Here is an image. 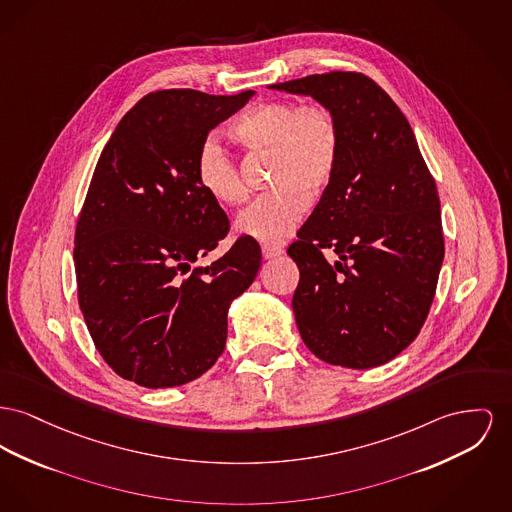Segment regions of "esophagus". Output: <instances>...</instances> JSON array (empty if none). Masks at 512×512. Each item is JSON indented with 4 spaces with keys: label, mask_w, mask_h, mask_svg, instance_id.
<instances>
[{
    "label": "esophagus",
    "mask_w": 512,
    "mask_h": 512,
    "mask_svg": "<svg viewBox=\"0 0 512 512\" xmlns=\"http://www.w3.org/2000/svg\"><path fill=\"white\" fill-rule=\"evenodd\" d=\"M282 247H278V245H263V257L265 259H272V257H278V255H282Z\"/></svg>",
    "instance_id": "34e87169"
}]
</instances>
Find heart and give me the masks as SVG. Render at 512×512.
<instances>
[{
	"label": "heart",
	"mask_w": 512,
	"mask_h": 512,
	"mask_svg": "<svg viewBox=\"0 0 512 512\" xmlns=\"http://www.w3.org/2000/svg\"><path fill=\"white\" fill-rule=\"evenodd\" d=\"M230 131L247 151H272L271 183L276 185L241 212L236 228L265 245H280L307 214L304 189L319 193L331 183L340 156L338 120L319 102L267 98L241 112ZM195 178L218 205L238 207L247 199L234 158L214 139L199 147Z\"/></svg>",
	"instance_id": "b5f03b06"
}]
</instances>
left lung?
Listing matches in <instances>:
<instances>
[{
	"mask_svg": "<svg viewBox=\"0 0 512 512\" xmlns=\"http://www.w3.org/2000/svg\"><path fill=\"white\" fill-rule=\"evenodd\" d=\"M271 89L313 96L340 125L336 172L288 247L301 340L332 365H383L416 340L435 298L445 257L435 180L410 123L367 75L329 71Z\"/></svg>",
	"mask_w": 512,
	"mask_h": 512,
	"instance_id": "left-lung-1",
	"label": "left lung"
}]
</instances>
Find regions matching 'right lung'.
Masks as SVG:
<instances>
[{
  "label": "right lung",
  "instance_id": "obj_1",
  "mask_svg": "<svg viewBox=\"0 0 512 512\" xmlns=\"http://www.w3.org/2000/svg\"><path fill=\"white\" fill-rule=\"evenodd\" d=\"M251 96L149 92L96 162L75 230L77 298L100 356L141 387H180L211 369L226 346L228 307L261 267L247 236L209 267L195 265L230 232L197 183L195 158Z\"/></svg>",
  "mask_w": 512,
  "mask_h": 512
}]
</instances>
